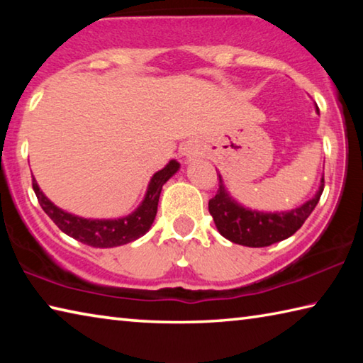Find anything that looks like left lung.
<instances>
[{
  "instance_id": "left-lung-1",
  "label": "left lung",
  "mask_w": 363,
  "mask_h": 363,
  "mask_svg": "<svg viewBox=\"0 0 363 363\" xmlns=\"http://www.w3.org/2000/svg\"><path fill=\"white\" fill-rule=\"evenodd\" d=\"M323 182L322 177L317 194L311 200H307L304 205L294 208L291 211L262 213L237 203L227 194L219 174V189L208 203V210H210L219 233L227 240L251 248L269 247V245L291 237L304 224V220L311 216V213L314 211L318 200H320L325 186Z\"/></svg>"
}]
</instances>
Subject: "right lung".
I'll return each instance as SVG.
<instances>
[{
    "instance_id": "1",
    "label": "right lung",
    "mask_w": 363,
    "mask_h": 363,
    "mask_svg": "<svg viewBox=\"0 0 363 363\" xmlns=\"http://www.w3.org/2000/svg\"><path fill=\"white\" fill-rule=\"evenodd\" d=\"M177 169H179V163L176 160H171L167 167L153 174L143 203L138 206L136 211L120 219L78 218L75 214L60 210L51 200H48V196L40 190L35 177L32 186L43 211L52 219V223L64 233L78 242L89 245V247L113 248L138 240L139 237H143L150 229L153 219L157 216L158 199L160 194H162L163 184L174 173H177Z\"/></svg>"
}]
</instances>
